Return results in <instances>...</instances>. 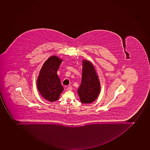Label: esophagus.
<instances>
[{"label": "esophagus", "mask_w": 150, "mask_h": 150, "mask_svg": "<svg viewBox=\"0 0 150 150\" xmlns=\"http://www.w3.org/2000/svg\"><path fill=\"white\" fill-rule=\"evenodd\" d=\"M72 89H73V88H72V86H68L67 88V91H71Z\"/></svg>", "instance_id": "esophagus-1"}]
</instances>
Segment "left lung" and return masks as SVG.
Here are the masks:
<instances>
[{
	"label": "left lung",
	"mask_w": 150,
	"mask_h": 150,
	"mask_svg": "<svg viewBox=\"0 0 150 150\" xmlns=\"http://www.w3.org/2000/svg\"><path fill=\"white\" fill-rule=\"evenodd\" d=\"M82 63V81L77 93L82 103H91L99 96L101 89L100 83L92 63L84 59Z\"/></svg>",
	"instance_id": "8db88e82"
}]
</instances>
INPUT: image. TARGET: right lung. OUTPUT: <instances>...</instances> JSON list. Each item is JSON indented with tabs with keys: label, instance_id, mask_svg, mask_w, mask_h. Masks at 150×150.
<instances>
[{
	"label": "right lung",
	"instance_id": "right-lung-1",
	"mask_svg": "<svg viewBox=\"0 0 150 150\" xmlns=\"http://www.w3.org/2000/svg\"><path fill=\"white\" fill-rule=\"evenodd\" d=\"M63 60L56 55L50 57L42 67L37 80V87L40 95L50 102L59 99L64 90L61 81L57 74Z\"/></svg>",
	"mask_w": 150,
	"mask_h": 150
}]
</instances>
